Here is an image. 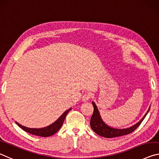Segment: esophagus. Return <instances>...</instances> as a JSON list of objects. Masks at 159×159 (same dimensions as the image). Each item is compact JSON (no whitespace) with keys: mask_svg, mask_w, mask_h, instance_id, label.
<instances>
[{"mask_svg":"<svg viewBox=\"0 0 159 159\" xmlns=\"http://www.w3.org/2000/svg\"><path fill=\"white\" fill-rule=\"evenodd\" d=\"M91 98L90 93H85L84 95L82 96V101H87Z\"/></svg>","mask_w":159,"mask_h":159,"instance_id":"esophagus-1","label":"esophagus"}]
</instances>
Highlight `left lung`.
<instances>
[{
	"label": "left lung",
	"mask_w": 159,
	"mask_h": 159,
	"mask_svg": "<svg viewBox=\"0 0 159 159\" xmlns=\"http://www.w3.org/2000/svg\"><path fill=\"white\" fill-rule=\"evenodd\" d=\"M92 105L93 106V113L92 114V118H91L90 126L92 127V130L96 132L98 135H100V136L103 137H106V138H113V137L123 136V135H126L131 133V132L135 130L139 127V125L142 123L143 120L144 119L146 116L149 113L151 107V106H149V109H148L147 112L146 113L144 117L137 123L131 127H127V128L117 129L108 126V125L104 123L100 116L97 106L93 101H92Z\"/></svg>",
	"instance_id": "1"
}]
</instances>
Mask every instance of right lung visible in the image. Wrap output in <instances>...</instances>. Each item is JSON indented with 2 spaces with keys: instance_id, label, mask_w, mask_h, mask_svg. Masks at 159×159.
I'll use <instances>...</instances> for the list:
<instances>
[{
  "instance_id": "obj_1",
  "label": "right lung",
  "mask_w": 159,
  "mask_h": 159,
  "mask_svg": "<svg viewBox=\"0 0 159 159\" xmlns=\"http://www.w3.org/2000/svg\"><path fill=\"white\" fill-rule=\"evenodd\" d=\"M71 109L72 108H70L68 110L65 111L64 113L62 114V116L60 117L57 120L54 122L53 123H52L50 125L46 127H42V128H30V127H27L17 123V122H15V123H16L17 125L21 127L23 130L29 132V133L34 135H36V136H40L43 137H49L56 133V132L59 130L60 128H61V126L62 125V123H63L67 114L69 113V111L71 110Z\"/></svg>"
}]
</instances>
